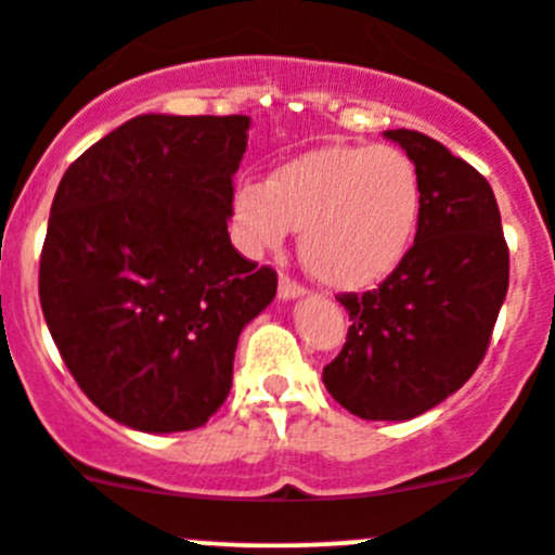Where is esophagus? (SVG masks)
<instances>
[{
  "mask_svg": "<svg viewBox=\"0 0 555 555\" xmlns=\"http://www.w3.org/2000/svg\"><path fill=\"white\" fill-rule=\"evenodd\" d=\"M304 293H307V289H304L301 282H295V279L287 276V273L279 276V298H298V295Z\"/></svg>",
  "mask_w": 555,
  "mask_h": 555,
  "instance_id": "1",
  "label": "esophagus"
}]
</instances>
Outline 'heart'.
Masks as SVG:
<instances>
[{
  "instance_id": "heart-1",
  "label": "heart",
  "mask_w": 555,
  "mask_h": 555,
  "mask_svg": "<svg viewBox=\"0 0 555 555\" xmlns=\"http://www.w3.org/2000/svg\"><path fill=\"white\" fill-rule=\"evenodd\" d=\"M422 178L391 144H331L287 160L266 183L235 191V221L251 246L301 227L304 266L336 289H366L400 268L422 221Z\"/></svg>"
}]
</instances>
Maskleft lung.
Returning a JSON list of instances; mask_svg holds the SVG:
<instances>
[{"label": "left lung", "instance_id": "1", "mask_svg": "<svg viewBox=\"0 0 555 555\" xmlns=\"http://www.w3.org/2000/svg\"><path fill=\"white\" fill-rule=\"evenodd\" d=\"M422 178L416 241L391 276L336 295L350 314L328 395L366 422H402L454 395L476 372L509 287V246L493 189L468 160L418 131H386Z\"/></svg>", "mask_w": 555, "mask_h": 555}]
</instances>
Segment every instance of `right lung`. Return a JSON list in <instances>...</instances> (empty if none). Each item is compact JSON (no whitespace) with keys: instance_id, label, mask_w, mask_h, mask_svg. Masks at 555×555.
<instances>
[{"instance_id":"right-lung-1","label":"right lung","mask_w":555,"mask_h":555,"mask_svg":"<svg viewBox=\"0 0 555 555\" xmlns=\"http://www.w3.org/2000/svg\"><path fill=\"white\" fill-rule=\"evenodd\" d=\"M248 117L142 114L67 167L40 251V307L79 388L142 433L196 429L224 405L237 336L276 271L227 219Z\"/></svg>"}]
</instances>
